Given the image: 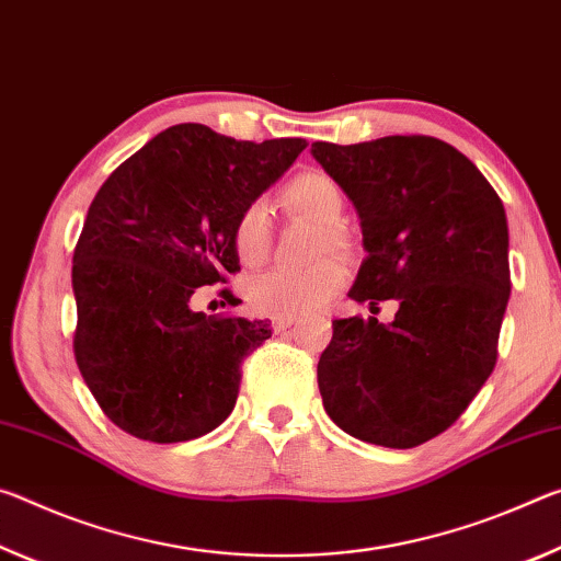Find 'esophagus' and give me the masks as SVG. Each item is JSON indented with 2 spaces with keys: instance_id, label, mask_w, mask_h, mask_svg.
I'll return each mask as SVG.
<instances>
[{
  "instance_id": "34e87169",
  "label": "esophagus",
  "mask_w": 561,
  "mask_h": 561,
  "mask_svg": "<svg viewBox=\"0 0 561 561\" xmlns=\"http://www.w3.org/2000/svg\"><path fill=\"white\" fill-rule=\"evenodd\" d=\"M298 323L296 316H278L273 318V330L275 333H288V328H293Z\"/></svg>"
}]
</instances>
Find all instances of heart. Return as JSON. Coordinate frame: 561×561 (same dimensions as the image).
<instances>
[{
    "label": "heart",
    "mask_w": 561,
    "mask_h": 561,
    "mask_svg": "<svg viewBox=\"0 0 561 561\" xmlns=\"http://www.w3.org/2000/svg\"><path fill=\"white\" fill-rule=\"evenodd\" d=\"M283 206L325 228L328 245L341 248L343 236L337 231L345 196L337 183L320 171H306L288 181L280 194ZM236 255L245 265H259L271 251V218L263 201H251L233 224ZM345 268L341 261L328 259L308 271L271 268L248 280V300L255 310L268 316H302L313 313L345 286Z\"/></svg>",
    "instance_id": "1"
}]
</instances>
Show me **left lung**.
Returning <instances> with one entry per match:
<instances>
[{
	"label": "left lung",
	"instance_id": "1",
	"mask_svg": "<svg viewBox=\"0 0 561 561\" xmlns=\"http://www.w3.org/2000/svg\"><path fill=\"white\" fill-rule=\"evenodd\" d=\"M313 159L353 201L367 251L347 296L398 300L392 323L343 318L318 388L337 427L408 449L453 425L497 363L510 300V231L480 169L433 136H385Z\"/></svg>",
	"mask_w": 561,
	"mask_h": 561
}]
</instances>
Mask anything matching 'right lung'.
Here are the masks:
<instances>
[{"label": "right lung", "mask_w": 561, "mask_h": 561, "mask_svg": "<svg viewBox=\"0 0 561 561\" xmlns=\"http://www.w3.org/2000/svg\"><path fill=\"white\" fill-rule=\"evenodd\" d=\"M306 139L236 141L179 124L104 181L73 251V355L104 415L146 443H186L236 405L265 320L196 313L191 296L241 271L233 224Z\"/></svg>", "instance_id": "right-lung-1"}]
</instances>
